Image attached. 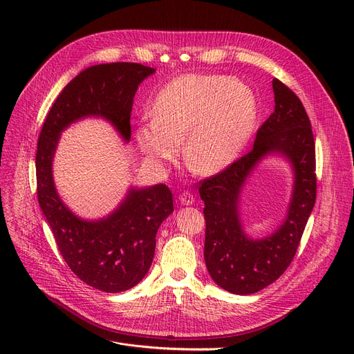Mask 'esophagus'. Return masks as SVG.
Returning <instances> with one entry per match:
<instances>
[{"instance_id":"1","label":"esophagus","mask_w":354,"mask_h":354,"mask_svg":"<svg viewBox=\"0 0 354 354\" xmlns=\"http://www.w3.org/2000/svg\"><path fill=\"white\" fill-rule=\"evenodd\" d=\"M179 201L182 205H192V203L195 202V196L191 192H182L179 195Z\"/></svg>"}]
</instances>
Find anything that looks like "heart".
<instances>
[{
    "mask_svg": "<svg viewBox=\"0 0 354 354\" xmlns=\"http://www.w3.org/2000/svg\"><path fill=\"white\" fill-rule=\"evenodd\" d=\"M257 99L234 77L183 74L167 83L152 118L136 129L140 151L153 163L172 160L183 142L185 162L198 174L225 169L247 145L257 120Z\"/></svg>",
    "mask_w": 354,
    "mask_h": 354,
    "instance_id": "1",
    "label": "heart"
}]
</instances>
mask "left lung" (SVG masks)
Here are the masks:
<instances>
[{"label": "left lung", "mask_w": 354, "mask_h": 354, "mask_svg": "<svg viewBox=\"0 0 354 354\" xmlns=\"http://www.w3.org/2000/svg\"><path fill=\"white\" fill-rule=\"evenodd\" d=\"M275 107L258 129L251 151L227 169L199 183L205 202V264L212 280L232 294L247 295L272 284L287 270L315 203V145L301 100L272 80ZM281 154L293 167L295 187L286 219L261 240L250 239L239 218V196L253 167L266 156Z\"/></svg>", "instance_id": "8db88e82"}]
</instances>
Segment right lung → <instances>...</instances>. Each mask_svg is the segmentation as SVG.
<instances>
[{
	"instance_id": "1",
	"label": "right lung",
	"mask_w": 354,
	"mask_h": 354,
	"mask_svg": "<svg viewBox=\"0 0 354 354\" xmlns=\"http://www.w3.org/2000/svg\"><path fill=\"white\" fill-rule=\"evenodd\" d=\"M153 73L155 68L138 63L97 64L80 71L51 106L37 145V196L55 244L82 281L104 292L135 287L151 268L156 232L174 212L172 192L163 183L130 188L110 215L86 221L59 196L53 158L63 130L90 116L106 119L129 142L135 93Z\"/></svg>"
}]
</instances>
